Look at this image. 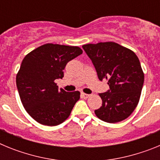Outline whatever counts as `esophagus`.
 <instances>
[{"label":"esophagus","instance_id":"esophagus-1","mask_svg":"<svg viewBox=\"0 0 160 160\" xmlns=\"http://www.w3.org/2000/svg\"><path fill=\"white\" fill-rule=\"evenodd\" d=\"M81 95H82V97L83 98H85V99H86V98H88L90 97V94H85V93H82Z\"/></svg>","mask_w":160,"mask_h":160}]
</instances>
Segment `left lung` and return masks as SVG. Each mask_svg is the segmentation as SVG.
<instances>
[{
	"mask_svg": "<svg viewBox=\"0 0 160 160\" xmlns=\"http://www.w3.org/2000/svg\"><path fill=\"white\" fill-rule=\"evenodd\" d=\"M83 49L92 61L100 81L107 80L110 90L101 93L102 104L94 111L96 116L110 123L121 122L138 105L144 73L134 52L115 42L87 44Z\"/></svg>",
	"mask_w": 160,
	"mask_h": 160,
	"instance_id": "8db88e82",
	"label": "left lung"
}]
</instances>
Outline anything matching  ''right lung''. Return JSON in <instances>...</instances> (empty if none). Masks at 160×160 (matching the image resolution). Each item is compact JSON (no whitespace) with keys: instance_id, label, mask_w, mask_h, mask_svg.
I'll use <instances>...</instances> for the list:
<instances>
[{"instance_id":"1","label":"right lung","mask_w":160,"mask_h":160,"mask_svg":"<svg viewBox=\"0 0 160 160\" xmlns=\"http://www.w3.org/2000/svg\"><path fill=\"white\" fill-rule=\"evenodd\" d=\"M82 53L81 48L48 43L28 53L16 77L24 108L42 125L57 126L70 116L80 92L58 90L54 81L64 77L66 64Z\"/></svg>"}]
</instances>
